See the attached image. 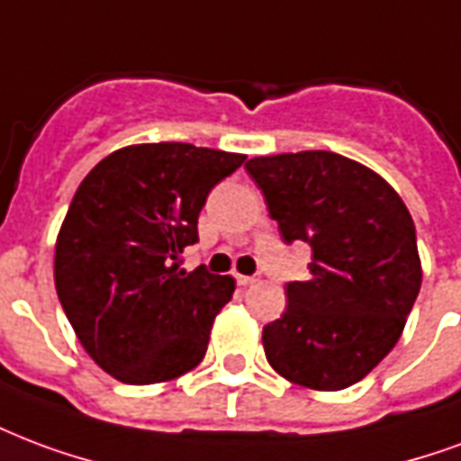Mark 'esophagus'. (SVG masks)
Instances as JSON below:
<instances>
[{
	"mask_svg": "<svg viewBox=\"0 0 461 461\" xmlns=\"http://www.w3.org/2000/svg\"><path fill=\"white\" fill-rule=\"evenodd\" d=\"M237 283H240L241 288H249L251 283H257V278L254 276H237Z\"/></svg>",
	"mask_w": 461,
	"mask_h": 461,
	"instance_id": "34e87169",
	"label": "esophagus"
}]
</instances>
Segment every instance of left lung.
I'll list each match as a JSON object with an SVG mask.
<instances>
[{"instance_id": "8db88e82", "label": "left lung", "mask_w": 461, "mask_h": 461, "mask_svg": "<svg viewBox=\"0 0 461 461\" xmlns=\"http://www.w3.org/2000/svg\"><path fill=\"white\" fill-rule=\"evenodd\" d=\"M244 168L283 241L312 249L310 278L285 283L288 308L264 327L266 359L300 386H352L393 349L420 293L411 212L386 180L339 153L258 156Z\"/></svg>"}]
</instances>
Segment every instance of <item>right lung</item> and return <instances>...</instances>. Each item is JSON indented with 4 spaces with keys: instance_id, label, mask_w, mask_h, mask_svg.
<instances>
[{
    "instance_id": "1",
    "label": "right lung",
    "mask_w": 461,
    "mask_h": 461,
    "mask_svg": "<svg viewBox=\"0 0 461 461\" xmlns=\"http://www.w3.org/2000/svg\"><path fill=\"white\" fill-rule=\"evenodd\" d=\"M241 153L141 144L80 183L56 241V291L85 352L122 384L183 376L203 361L234 281L180 268L197 217Z\"/></svg>"
}]
</instances>
